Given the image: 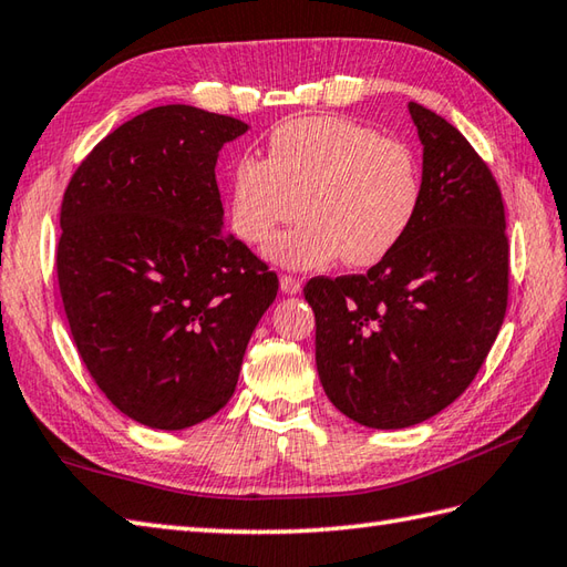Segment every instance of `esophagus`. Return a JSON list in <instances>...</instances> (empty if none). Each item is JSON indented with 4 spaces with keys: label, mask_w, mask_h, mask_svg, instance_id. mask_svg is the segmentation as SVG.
<instances>
[{
    "label": "esophagus",
    "mask_w": 567,
    "mask_h": 567,
    "mask_svg": "<svg viewBox=\"0 0 567 567\" xmlns=\"http://www.w3.org/2000/svg\"><path fill=\"white\" fill-rule=\"evenodd\" d=\"M280 290L285 295H297L299 290H302V280L295 275H280Z\"/></svg>",
    "instance_id": "34e87169"
}]
</instances>
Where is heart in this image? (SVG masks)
<instances>
[{
	"mask_svg": "<svg viewBox=\"0 0 567 567\" xmlns=\"http://www.w3.org/2000/svg\"><path fill=\"white\" fill-rule=\"evenodd\" d=\"M419 199V167L404 143L353 118L319 114L275 126L265 161L240 155L228 219L244 244L262 246L299 212L305 219L268 248L275 262L315 268L341 256L365 268L402 244Z\"/></svg>",
	"mask_w": 567,
	"mask_h": 567,
	"instance_id": "obj_1",
	"label": "heart"
}]
</instances>
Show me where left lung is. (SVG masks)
<instances>
[{"mask_svg": "<svg viewBox=\"0 0 567 567\" xmlns=\"http://www.w3.org/2000/svg\"><path fill=\"white\" fill-rule=\"evenodd\" d=\"M424 175L416 219L365 275L311 277L317 370L333 406L370 429L439 414L475 380L509 299L495 175L443 116L409 102Z\"/></svg>", "mask_w": 567, "mask_h": 567, "instance_id": "left-lung-1", "label": "left lung"}]
</instances>
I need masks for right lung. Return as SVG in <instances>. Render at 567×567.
I'll return each instance as SVG.
<instances>
[{"label": "right lung", "mask_w": 567, "mask_h": 567, "mask_svg": "<svg viewBox=\"0 0 567 567\" xmlns=\"http://www.w3.org/2000/svg\"><path fill=\"white\" fill-rule=\"evenodd\" d=\"M246 124L187 104L102 138L60 204L58 287L84 368L118 412L177 431L231 400L277 275L228 238L216 155Z\"/></svg>", "instance_id": "obj_1"}]
</instances>
